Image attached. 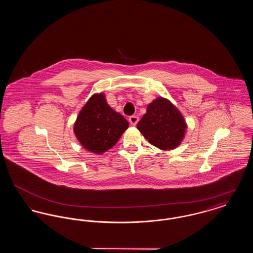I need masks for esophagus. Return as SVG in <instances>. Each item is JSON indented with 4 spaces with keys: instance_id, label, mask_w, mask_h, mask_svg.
Here are the masks:
<instances>
[{
    "instance_id": "1",
    "label": "esophagus",
    "mask_w": 253,
    "mask_h": 253,
    "mask_svg": "<svg viewBox=\"0 0 253 253\" xmlns=\"http://www.w3.org/2000/svg\"><path fill=\"white\" fill-rule=\"evenodd\" d=\"M129 122L132 124V125H136V123L138 122V117L136 116H131L129 118Z\"/></svg>"
}]
</instances>
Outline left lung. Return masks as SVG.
<instances>
[{
    "label": "left lung",
    "mask_w": 253,
    "mask_h": 253,
    "mask_svg": "<svg viewBox=\"0 0 253 253\" xmlns=\"http://www.w3.org/2000/svg\"><path fill=\"white\" fill-rule=\"evenodd\" d=\"M187 124L178 109L164 97H158L147 107L137 123L145 138L161 150L176 148L183 140Z\"/></svg>",
    "instance_id": "left-lung-1"
}]
</instances>
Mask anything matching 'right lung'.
I'll return each mask as SVG.
<instances>
[{"instance_id":"add662e5","label":"right lung","mask_w":253,"mask_h":253,"mask_svg":"<svg viewBox=\"0 0 253 253\" xmlns=\"http://www.w3.org/2000/svg\"><path fill=\"white\" fill-rule=\"evenodd\" d=\"M128 126V121L109 106L100 93L91 96L81 110L74 132L86 150L101 155L119 141Z\"/></svg>"}]
</instances>
